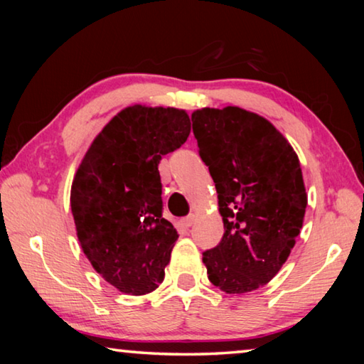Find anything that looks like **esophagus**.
<instances>
[{
  "mask_svg": "<svg viewBox=\"0 0 364 364\" xmlns=\"http://www.w3.org/2000/svg\"><path fill=\"white\" fill-rule=\"evenodd\" d=\"M193 223H194V215H188V217H184V218L181 220V225H183L184 228L193 226Z\"/></svg>",
  "mask_w": 364,
  "mask_h": 364,
  "instance_id": "1",
  "label": "esophagus"
}]
</instances>
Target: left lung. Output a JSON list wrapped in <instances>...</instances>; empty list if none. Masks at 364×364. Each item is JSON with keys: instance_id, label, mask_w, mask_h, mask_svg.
<instances>
[{"instance_id": "8db88e82", "label": "left lung", "mask_w": 364, "mask_h": 364, "mask_svg": "<svg viewBox=\"0 0 364 364\" xmlns=\"http://www.w3.org/2000/svg\"><path fill=\"white\" fill-rule=\"evenodd\" d=\"M191 120L225 225L220 244L202 254L208 279L226 294L255 291L286 263L304 223L299 157L268 120L244 109L205 107Z\"/></svg>"}]
</instances>
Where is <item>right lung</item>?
<instances>
[{
	"mask_svg": "<svg viewBox=\"0 0 364 364\" xmlns=\"http://www.w3.org/2000/svg\"><path fill=\"white\" fill-rule=\"evenodd\" d=\"M189 133L184 110L127 107L97 134L73 178L78 241L93 268L120 292L144 295L164 281L178 232L162 217L159 162Z\"/></svg>",
	"mask_w": 364,
	"mask_h": 364,
	"instance_id": "add662e5",
	"label": "right lung"
}]
</instances>
